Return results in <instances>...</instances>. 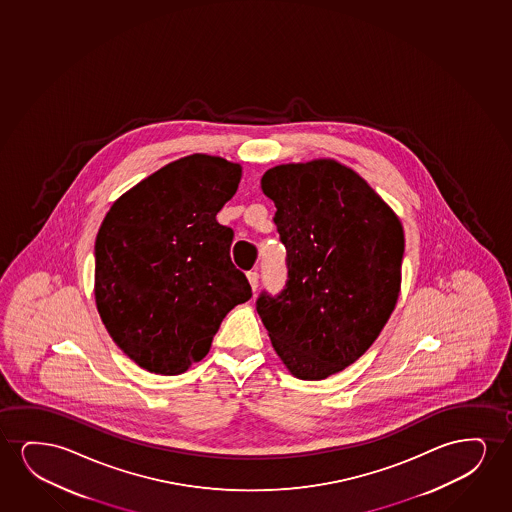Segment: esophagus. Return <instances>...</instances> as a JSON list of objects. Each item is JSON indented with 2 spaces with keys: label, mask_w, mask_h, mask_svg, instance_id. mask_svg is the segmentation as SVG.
I'll list each match as a JSON object with an SVG mask.
<instances>
[{
  "label": "esophagus",
  "mask_w": 512,
  "mask_h": 512,
  "mask_svg": "<svg viewBox=\"0 0 512 512\" xmlns=\"http://www.w3.org/2000/svg\"><path fill=\"white\" fill-rule=\"evenodd\" d=\"M246 278H248V283H250V287L255 292L257 287H259V273L257 271H250V273L246 274Z\"/></svg>",
  "instance_id": "1"
}]
</instances>
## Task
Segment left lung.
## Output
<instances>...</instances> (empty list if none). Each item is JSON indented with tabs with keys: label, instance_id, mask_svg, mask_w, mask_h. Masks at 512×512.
<instances>
[{
	"label": "left lung",
	"instance_id": "8db88e82",
	"mask_svg": "<svg viewBox=\"0 0 512 512\" xmlns=\"http://www.w3.org/2000/svg\"><path fill=\"white\" fill-rule=\"evenodd\" d=\"M262 192L287 248V287L257 301L288 372L325 379L357 362L399 299L404 229L357 171L334 159L267 169Z\"/></svg>",
	"mask_w": 512,
	"mask_h": 512
}]
</instances>
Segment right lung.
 <instances>
[{
  "instance_id": "add662e5",
  "label": "right lung",
  "mask_w": 512,
  "mask_h": 512,
  "mask_svg": "<svg viewBox=\"0 0 512 512\" xmlns=\"http://www.w3.org/2000/svg\"><path fill=\"white\" fill-rule=\"evenodd\" d=\"M243 168L192 154L136 183L96 236L94 299L120 350L154 374L175 376L208 355L225 315L252 297L231 260L218 211Z\"/></svg>"
}]
</instances>
